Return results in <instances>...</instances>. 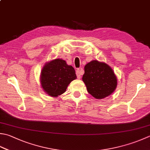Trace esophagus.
I'll use <instances>...</instances> for the list:
<instances>
[{
    "mask_svg": "<svg viewBox=\"0 0 150 150\" xmlns=\"http://www.w3.org/2000/svg\"><path fill=\"white\" fill-rule=\"evenodd\" d=\"M81 74H82V71L81 69H77L76 70V75H77V77L79 79H80L81 77Z\"/></svg>",
    "mask_w": 150,
    "mask_h": 150,
    "instance_id": "1",
    "label": "esophagus"
}]
</instances>
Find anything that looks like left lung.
<instances>
[{"label": "left lung", "mask_w": 150, "mask_h": 150, "mask_svg": "<svg viewBox=\"0 0 150 150\" xmlns=\"http://www.w3.org/2000/svg\"><path fill=\"white\" fill-rule=\"evenodd\" d=\"M82 79L88 92L97 99L112 94L118 82L113 69L106 63L98 60H92L85 65Z\"/></svg>", "instance_id": "obj_1"}]
</instances>
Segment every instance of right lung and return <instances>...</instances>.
Returning <instances> with one entry per match:
<instances>
[{
  "label": "right lung",
  "instance_id": "1",
  "mask_svg": "<svg viewBox=\"0 0 150 150\" xmlns=\"http://www.w3.org/2000/svg\"><path fill=\"white\" fill-rule=\"evenodd\" d=\"M77 79L71 66L60 58L45 64L40 73V84L43 91L52 98H57L66 92L68 85Z\"/></svg>",
  "mask_w": 150,
  "mask_h": 150
}]
</instances>
